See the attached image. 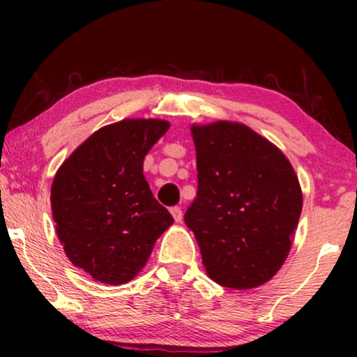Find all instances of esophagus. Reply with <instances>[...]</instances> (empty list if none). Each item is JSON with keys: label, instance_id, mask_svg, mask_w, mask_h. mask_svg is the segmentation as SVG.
<instances>
[{"label": "esophagus", "instance_id": "1", "mask_svg": "<svg viewBox=\"0 0 357 357\" xmlns=\"http://www.w3.org/2000/svg\"><path fill=\"white\" fill-rule=\"evenodd\" d=\"M170 214H172V216H174L175 222H182V218H183V214H182V209H180L178 206H174V208H170Z\"/></svg>", "mask_w": 357, "mask_h": 357}]
</instances>
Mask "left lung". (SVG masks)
Segmentation results:
<instances>
[{
  "instance_id": "1",
  "label": "left lung",
  "mask_w": 357,
  "mask_h": 357,
  "mask_svg": "<svg viewBox=\"0 0 357 357\" xmlns=\"http://www.w3.org/2000/svg\"><path fill=\"white\" fill-rule=\"evenodd\" d=\"M198 197L185 214L206 275L255 289L281 270L302 211V190L284 153L241 121L190 125Z\"/></svg>"
}]
</instances>
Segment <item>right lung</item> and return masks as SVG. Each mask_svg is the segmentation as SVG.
I'll list each match as a JSON object with an SVG mask.
<instances>
[{"instance_id":"right-lung-1","label":"right lung","mask_w":357,"mask_h":357,"mask_svg":"<svg viewBox=\"0 0 357 357\" xmlns=\"http://www.w3.org/2000/svg\"><path fill=\"white\" fill-rule=\"evenodd\" d=\"M160 119L105 125L58 167L52 214L66 257L104 284H125L148 263L174 218L153 197L144 155L167 133Z\"/></svg>"}]
</instances>
